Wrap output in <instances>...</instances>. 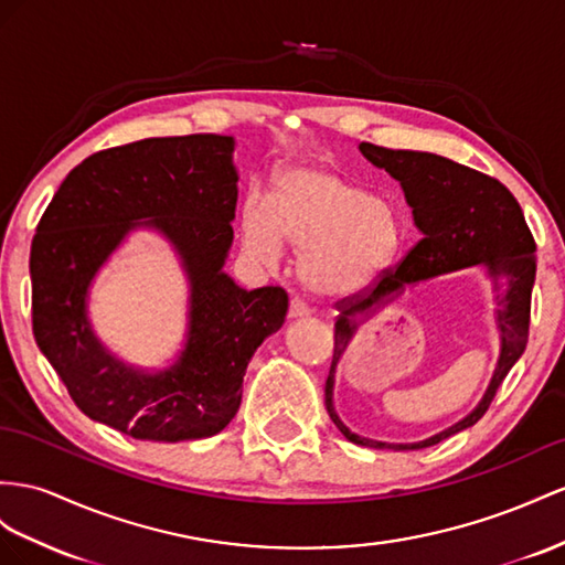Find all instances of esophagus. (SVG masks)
Wrapping results in <instances>:
<instances>
[{
    "label": "esophagus",
    "mask_w": 565,
    "mask_h": 565,
    "mask_svg": "<svg viewBox=\"0 0 565 565\" xmlns=\"http://www.w3.org/2000/svg\"><path fill=\"white\" fill-rule=\"evenodd\" d=\"M302 317H310V308L302 300L294 298L291 306H288V320H302Z\"/></svg>",
    "instance_id": "1"
}]
</instances>
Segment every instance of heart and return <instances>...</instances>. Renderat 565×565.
I'll list each match as a JSON object with an SVG mask.
<instances>
[{"label":"heart","instance_id":"heart-1","mask_svg":"<svg viewBox=\"0 0 565 565\" xmlns=\"http://www.w3.org/2000/svg\"><path fill=\"white\" fill-rule=\"evenodd\" d=\"M248 253L277 265L284 243L298 248V277L322 300L365 294L394 263L401 222L386 200L367 195L329 164L281 171L271 195L253 191L241 210Z\"/></svg>","mask_w":565,"mask_h":565}]
</instances>
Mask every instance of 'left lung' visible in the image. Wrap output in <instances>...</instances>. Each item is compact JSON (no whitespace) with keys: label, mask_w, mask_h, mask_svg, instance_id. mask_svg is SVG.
Listing matches in <instances>:
<instances>
[{"label":"left lung","mask_w":565,"mask_h":565,"mask_svg":"<svg viewBox=\"0 0 565 565\" xmlns=\"http://www.w3.org/2000/svg\"><path fill=\"white\" fill-rule=\"evenodd\" d=\"M360 152L377 169L396 179L413 210V224L420 231V241L396 267V271L358 300H343L334 324V358L324 384V406L331 423L345 439L377 448V451H417L472 427L487 413L491 398L509 370L518 363L527 345L530 296L534 286V238L525 224L523 210L509 188L487 173L462 167L454 159L417 152L386 150L380 145L360 142ZM466 266H482L495 281L500 331V360L492 382L481 403L458 424L439 435L413 445H388L360 438L342 425L333 408L335 367L348 348L356 327L386 305L395 301L406 285L440 276Z\"/></svg>","instance_id":"left-lung-1"}]
</instances>
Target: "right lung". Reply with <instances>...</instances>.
Returning a JSON list of instances; mask_svg holds the SVG:
<instances>
[{
    "label": "right lung",
    "mask_w": 565,
    "mask_h": 565,
    "mask_svg": "<svg viewBox=\"0 0 565 565\" xmlns=\"http://www.w3.org/2000/svg\"><path fill=\"white\" fill-rule=\"evenodd\" d=\"M236 140L195 134L103 150L68 171L31 248L33 334L42 355L95 423L142 441L205 439L241 406L243 374L279 331L288 296L245 291L224 271L234 243ZM136 230H154L189 281L182 351L167 369L126 364L89 322L96 274Z\"/></svg>",
    "instance_id": "add662e5"
}]
</instances>
